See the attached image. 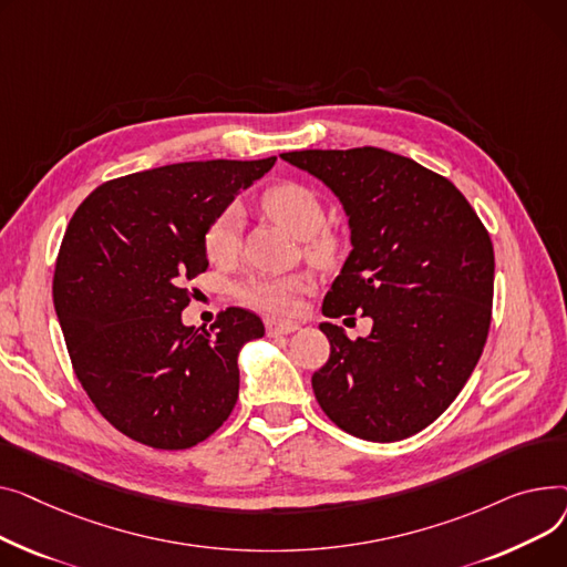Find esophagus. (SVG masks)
<instances>
[{
	"mask_svg": "<svg viewBox=\"0 0 567 567\" xmlns=\"http://www.w3.org/2000/svg\"><path fill=\"white\" fill-rule=\"evenodd\" d=\"M297 329H299L297 322H277V320H268V322H265V331H268V337L290 334V331H297Z\"/></svg>",
	"mask_w": 567,
	"mask_h": 567,
	"instance_id": "34e87169",
	"label": "esophagus"
}]
</instances>
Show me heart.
I'll list each match as a JSON object with an SVG mask.
<instances>
[{"label":"heart","instance_id":"heart-1","mask_svg":"<svg viewBox=\"0 0 567 567\" xmlns=\"http://www.w3.org/2000/svg\"><path fill=\"white\" fill-rule=\"evenodd\" d=\"M260 206L275 221L302 238L307 254L318 262L337 260L343 247V236L337 226L324 221V204L320 194L297 181H284L268 187L260 196ZM243 208L230 204L219 210L204 233V251L210 262L228 265L240 251ZM313 288V277L295 275H254L247 279L238 297L251 309L275 318H290L299 311L302 295Z\"/></svg>","mask_w":567,"mask_h":567}]
</instances>
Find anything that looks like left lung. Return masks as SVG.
I'll return each instance as SVG.
<instances>
[{
  "label": "left lung",
  "mask_w": 567,
  "mask_h": 567,
  "mask_svg": "<svg viewBox=\"0 0 567 567\" xmlns=\"http://www.w3.org/2000/svg\"><path fill=\"white\" fill-rule=\"evenodd\" d=\"M348 213L352 251L324 295L327 318L373 320L354 341L322 322L329 359L311 384L350 435L398 442L435 421L483 354L494 295L489 233L462 192L382 148L292 151Z\"/></svg>",
  "instance_id": "1"
}]
</instances>
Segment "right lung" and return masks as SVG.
<instances>
[{
	"mask_svg": "<svg viewBox=\"0 0 567 567\" xmlns=\"http://www.w3.org/2000/svg\"><path fill=\"white\" fill-rule=\"evenodd\" d=\"M277 157L178 162L107 181L75 210L52 297L73 371L125 437L183 451L236 408L240 348L265 334L230 307L210 329L185 327L189 281L208 270L204 233Z\"/></svg>",
	"mask_w": 567,
	"mask_h": 567,
	"instance_id": "obj_1",
	"label": "right lung"
}]
</instances>
